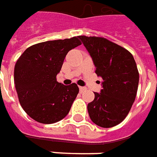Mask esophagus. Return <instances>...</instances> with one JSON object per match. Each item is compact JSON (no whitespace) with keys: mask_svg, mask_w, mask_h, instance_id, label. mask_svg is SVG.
<instances>
[{"mask_svg":"<svg viewBox=\"0 0 157 157\" xmlns=\"http://www.w3.org/2000/svg\"><path fill=\"white\" fill-rule=\"evenodd\" d=\"M79 90H80L81 92H84V91H85L87 89L85 87H79Z\"/></svg>","mask_w":157,"mask_h":157,"instance_id":"34e87169","label":"esophagus"}]
</instances>
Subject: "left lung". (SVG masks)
Masks as SVG:
<instances>
[{
	"label": "left lung",
	"mask_w": 157,
	"mask_h": 157,
	"mask_svg": "<svg viewBox=\"0 0 157 157\" xmlns=\"http://www.w3.org/2000/svg\"><path fill=\"white\" fill-rule=\"evenodd\" d=\"M90 53L95 73L102 78L100 93L88 104L91 121L101 128L122 123L134 102L139 72L134 56L126 49L101 37L78 36Z\"/></svg>",
	"instance_id": "1"
}]
</instances>
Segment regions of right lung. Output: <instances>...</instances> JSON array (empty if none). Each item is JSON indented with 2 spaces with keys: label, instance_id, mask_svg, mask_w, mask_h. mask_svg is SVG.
I'll list each match as a JSON object with an SVG mask.
<instances>
[{
  "label": "right lung",
  "instance_id": "add662e5",
  "mask_svg": "<svg viewBox=\"0 0 157 157\" xmlns=\"http://www.w3.org/2000/svg\"><path fill=\"white\" fill-rule=\"evenodd\" d=\"M81 45L78 37L38 43L25 50L14 67V84L24 112L39 123L51 124L68 114L78 94L76 84L56 81L67 52Z\"/></svg>",
  "mask_w": 157,
  "mask_h": 157
}]
</instances>
